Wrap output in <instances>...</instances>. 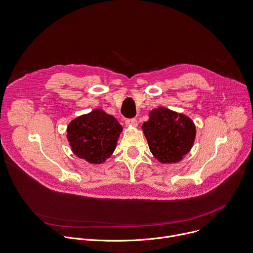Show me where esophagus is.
Wrapping results in <instances>:
<instances>
[{
  "label": "esophagus",
  "mask_w": 253,
  "mask_h": 253,
  "mask_svg": "<svg viewBox=\"0 0 253 253\" xmlns=\"http://www.w3.org/2000/svg\"><path fill=\"white\" fill-rule=\"evenodd\" d=\"M125 123L127 126H130V127H137V125H138V122L136 119H127L125 121Z\"/></svg>",
  "instance_id": "34e87169"
}]
</instances>
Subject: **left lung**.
<instances>
[{
  "label": "left lung",
  "mask_w": 253,
  "mask_h": 253,
  "mask_svg": "<svg viewBox=\"0 0 253 253\" xmlns=\"http://www.w3.org/2000/svg\"><path fill=\"white\" fill-rule=\"evenodd\" d=\"M142 130L152 155L163 164L181 161L191 150L196 136L191 118L165 107L150 111Z\"/></svg>",
  "instance_id": "1"
}]
</instances>
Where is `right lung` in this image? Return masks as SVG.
<instances>
[{
  "mask_svg": "<svg viewBox=\"0 0 253 253\" xmlns=\"http://www.w3.org/2000/svg\"><path fill=\"white\" fill-rule=\"evenodd\" d=\"M122 131V126L112 115L94 109L69 123L67 139L72 152L78 158L91 164H101L116 149Z\"/></svg>",
  "mask_w": 253,
  "mask_h": 253,
  "instance_id": "1",
  "label": "right lung"
}]
</instances>
